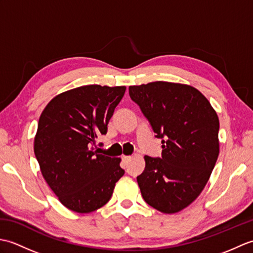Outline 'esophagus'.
I'll return each mask as SVG.
<instances>
[{"mask_svg":"<svg viewBox=\"0 0 253 253\" xmlns=\"http://www.w3.org/2000/svg\"><path fill=\"white\" fill-rule=\"evenodd\" d=\"M122 159H123L124 162H129V161L131 160V157H128V155H124Z\"/></svg>","mask_w":253,"mask_h":253,"instance_id":"obj_1","label":"esophagus"}]
</instances>
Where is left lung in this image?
<instances>
[{
    "label": "left lung",
    "instance_id": "1",
    "mask_svg": "<svg viewBox=\"0 0 253 253\" xmlns=\"http://www.w3.org/2000/svg\"><path fill=\"white\" fill-rule=\"evenodd\" d=\"M130 99L140 107L162 155H146L137 176L142 198L163 213H176L196 200L215 166L219 152V122L200 91L168 82L130 85Z\"/></svg>",
    "mask_w": 253,
    "mask_h": 253
}]
</instances>
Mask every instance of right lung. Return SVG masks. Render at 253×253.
<instances>
[{
    "label": "right lung",
    "instance_id": "right-lung-1",
    "mask_svg": "<svg viewBox=\"0 0 253 253\" xmlns=\"http://www.w3.org/2000/svg\"><path fill=\"white\" fill-rule=\"evenodd\" d=\"M125 90L100 84L75 88L52 99L39 118L35 155L41 173L63 206L74 212L103 207L125 174L120 158L94 150Z\"/></svg>",
    "mask_w": 253,
    "mask_h": 253
}]
</instances>
